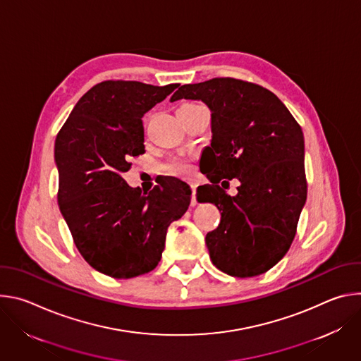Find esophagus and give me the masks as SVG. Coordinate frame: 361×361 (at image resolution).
<instances>
[{
  "mask_svg": "<svg viewBox=\"0 0 361 361\" xmlns=\"http://www.w3.org/2000/svg\"><path fill=\"white\" fill-rule=\"evenodd\" d=\"M197 200H195V185L191 184V205H195Z\"/></svg>",
  "mask_w": 361,
  "mask_h": 361,
  "instance_id": "34e87169",
  "label": "esophagus"
}]
</instances>
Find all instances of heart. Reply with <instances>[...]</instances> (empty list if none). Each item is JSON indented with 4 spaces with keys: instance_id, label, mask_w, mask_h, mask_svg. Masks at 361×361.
<instances>
[{
    "instance_id": "1",
    "label": "heart",
    "mask_w": 361,
    "mask_h": 361,
    "mask_svg": "<svg viewBox=\"0 0 361 361\" xmlns=\"http://www.w3.org/2000/svg\"><path fill=\"white\" fill-rule=\"evenodd\" d=\"M190 107H195V104H184L181 106L180 109H190ZM167 170L171 173V174H176V176H184L188 173L190 170V166L185 163V161H174L171 163Z\"/></svg>"
}]
</instances>
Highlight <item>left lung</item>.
I'll list each match as a JSON object with an SVG mask.
<instances>
[{
	"label": "left lung",
	"mask_w": 361,
	"mask_h": 361,
	"mask_svg": "<svg viewBox=\"0 0 361 361\" xmlns=\"http://www.w3.org/2000/svg\"><path fill=\"white\" fill-rule=\"evenodd\" d=\"M181 98L201 99L212 111L207 157L214 174L205 173L212 184L197 188L198 201L223 212L205 235L210 259L233 277L263 274L288 251L305 204L301 127L276 94L243 80L185 84L170 101ZM223 178H239L237 196L218 185Z\"/></svg>",
	"instance_id": "obj_1"
}]
</instances>
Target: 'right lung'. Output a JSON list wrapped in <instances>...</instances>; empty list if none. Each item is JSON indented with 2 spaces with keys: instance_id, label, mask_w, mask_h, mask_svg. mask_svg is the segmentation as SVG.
Wrapping results in <instances>:
<instances>
[{
  "instance_id": "1",
  "label": "right lung",
  "mask_w": 361,
  "mask_h": 361,
  "mask_svg": "<svg viewBox=\"0 0 361 361\" xmlns=\"http://www.w3.org/2000/svg\"><path fill=\"white\" fill-rule=\"evenodd\" d=\"M178 84L109 80L88 90L56 138L59 205L84 260L114 279L157 267L169 226L187 212L191 190L169 178L148 194L123 178L145 152L142 117Z\"/></svg>"
}]
</instances>
